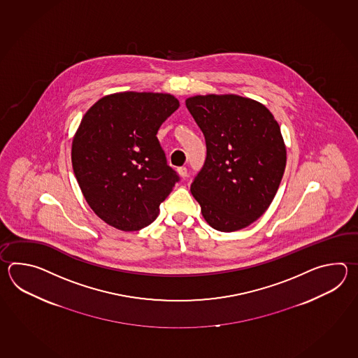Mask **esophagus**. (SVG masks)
<instances>
[{
    "label": "esophagus",
    "instance_id": "1",
    "mask_svg": "<svg viewBox=\"0 0 358 358\" xmlns=\"http://www.w3.org/2000/svg\"><path fill=\"white\" fill-rule=\"evenodd\" d=\"M178 174L182 176V179H185L187 178V168H184V166L178 168Z\"/></svg>",
    "mask_w": 358,
    "mask_h": 358
}]
</instances>
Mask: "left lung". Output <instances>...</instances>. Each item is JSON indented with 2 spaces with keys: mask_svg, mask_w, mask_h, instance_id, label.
<instances>
[{
  "mask_svg": "<svg viewBox=\"0 0 358 358\" xmlns=\"http://www.w3.org/2000/svg\"><path fill=\"white\" fill-rule=\"evenodd\" d=\"M185 105L207 147L205 165L190 185L202 216L225 233L251 225L271 205L287 164L274 115L236 94L193 96Z\"/></svg>",
  "mask_w": 358,
  "mask_h": 358,
  "instance_id": "left-lung-1",
  "label": "left lung"
}]
</instances>
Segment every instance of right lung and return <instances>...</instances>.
Wrapping results in <instances>:
<instances>
[{"mask_svg":"<svg viewBox=\"0 0 358 358\" xmlns=\"http://www.w3.org/2000/svg\"><path fill=\"white\" fill-rule=\"evenodd\" d=\"M178 107L168 93L122 92L84 115L73 138V170L87 203L108 225L124 231L150 225L179 182L156 137Z\"/></svg>","mask_w":358,"mask_h":358,"instance_id":"1","label":"right lung"}]
</instances>
